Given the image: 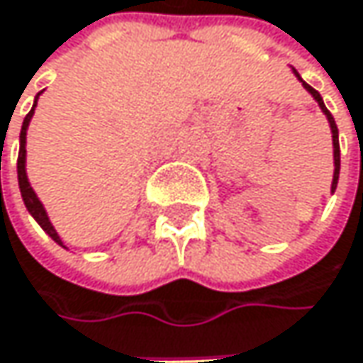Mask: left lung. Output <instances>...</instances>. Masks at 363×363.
<instances>
[{"instance_id": "obj_1", "label": "left lung", "mask_w": 363, "mask_h": 363, "mask_svg": "<svg viewBox=\"0 0 363 363\" xmlns=\"http://www.w3.org/2000/svg\"><path fill=\"white\" fill-rule=\"evenodd\" d=\"M293 72L296 74V79L303 83V87L313 96V100L318 102V106L322 108V113L326 114V118H328V125H330V131H333V148H335V175H333V186H330V192H335L337 190V184H339V171H340V148H339V129H337V123H335V118H333V114L330 111L326 108V104H324V100H322V96L311 87V85H307L303 79H301V74L296 72L295 68H293Z\"/></svg>"}]
</instances>
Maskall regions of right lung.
I'll list each match as a JSON object with an SVG mask.
<instances>
[{
  "instance_id": "right-lung-1",
  "label": "right lung",
  "mask_w": 363,
  "mask_h": 363,
  "mask_svg": "<svg viewBox=\"0 0 363 363\" xmlns=\"http://www.w3.org/2000/svg\"><path fill=\"white\" fill-rule=\"evenodd\" d=\"M39 96H41V94H37V98H39ZM37 98H35V104H33L30 113L24 116L23 129H21V150H18V188H21V194H23L24 206H26V211L33 215V219L43 228V232H45L54 242H58L60 247H65V245H62V240H60V236H58V232H56V228L52 225V221H50V217H48V213H45V206L41 204L39 199H37V194H35V190L30 188V182H28V177H26V129H28V123H30V118H33V114H35ZM65 249H67V247H65Z\"/></svg>"
}]
</instances>
